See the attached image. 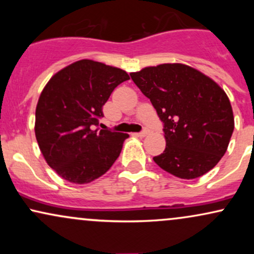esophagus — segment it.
I'll return each mask as SVG.
<instances>
[{
  "label": "esophagus",
  "instance_id": "1",
  "mask_svg": "<svg viewBox=\"0 0 254 254\" xmlns=\"http://www.w3.org/2000/svg\"><path fill=\"white\" fill-rule=\"evenodd\" d=\"M147 135H149V130H143L142 132L135 133V136H137V137H145Z\"/></svg>",
  "mask_w": 254,
  "mask_h": 254
}]
</instances>
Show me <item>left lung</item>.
<instances>
[{"label": "left lung", "instance_id": "left-lung-1", "mask_svg": "<svg viewBox=\"0 0 254 254\" xmlns=\"http://www.w3.org/2000/svg\"><path fill=\"white\" fill-rule=\"evenodd\" d=\"M130 76L165 124L166 148L153 157L155 164L182 179L212 170L234 130L226 92L212 78L182 63L145 66Z\"/></svg>", "mask_w": 254, "mask_h": 254}]
</instances>
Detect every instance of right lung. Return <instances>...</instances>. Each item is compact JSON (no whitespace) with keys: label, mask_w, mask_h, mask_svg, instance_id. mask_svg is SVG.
Masks as SVG:
<instances>
[{"label":"right lung","mask_w":254,"mask_h":254,"mask_svg":"<svg viewBox=\"0 0 254 254\" xmlns=\"http://www.w3.org/2000/svg\"><path fill=\"white\" fill-rule=\"evenodd\" d=\"M130 76L123 69L81 60L45 84L36 109L34 132L46 164L62 179L88 184L110 170L127 133L94 129L113 89Z\"/></svg>","instance_id":"obj_1"}]
</instances>
